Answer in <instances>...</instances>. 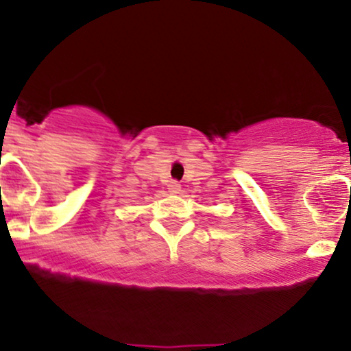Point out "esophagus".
Wrapping results in <instances>:
<instances>
[{
	"label": "esophagus",
	"instance_id": "obj_1",
	"mask_svg": "<svg viewBox=\"0 0 351 351\" xmlns=\"http://www.w3.org/2000/svg\"><path fill=\"white\" fill-rule=\"evenodd\" d=\"M168 189H170L171 193H180L181 184L178 183V181H170V184H168Z\"/></svg>",
	"mask_w": 351,
	"mask_h": 351
}]
</instances>
